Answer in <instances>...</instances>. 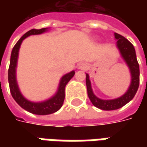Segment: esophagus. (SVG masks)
<instances>
[{"mask_svg":"<svg viewBox=\"0 0 147 147\" xmlns=\"http://www.w3.org/2000/svg\"><path fill=\"white\" fill-rule=\"evenodd\" d=\"M86 67H87V66H86L85 65H79V69H85Z\"/></svg>","mask_w":147,"mask_h":147,"instance_id":"esophagus-1","label":"esophagus"}]
</instances>
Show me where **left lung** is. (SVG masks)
Masks as SVG:
<instances>
[{"mask_svg":"<svg viewBox=\"0 0 147 147\" xmlns=\"http://www.w3.org/2000/svg\"><path fill=\"white\" fill-rule=\"evenodd\" d=\"M115 37L117 40V47L119 50L123 59L127 63L131 73V84L127 91L122 96L114 100H101L94 95L89 75L86 74V84L88 88V95L94 106L103 110H118L128 103L136 95L140 82V70L137 59L136 51L133 44L122 35L115 32Z\"/></svg>","mask_w":147,"mask_h":147,"instance_id":"left-lung-1","label":"left lung"}]
</instances>
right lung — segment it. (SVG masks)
<instances>
[{"label": "right lung", "mask_w": 147, "mask_h": 147, "mask_svg": "<svg viewBox=\"0 0 147 147\" xmlns=\"http://www.w3.org/2000/svg\"><path fill=\"white\" fill-rule=\"evenodd\" d=\"M47 28H41V29H31L30 31L27 32L23 37L20 38L14 45V48L11 52L10 56V63L8 70V81L9 85L10 93L12 95L14 100L20 105L23 109L30 112L34 115H46L53 114L55 112L58 111L63 105L65 100V88L66 84L69 82L71 78L74 77L75 72L71 71L70 73L65 74L62 77L59 82L58 91L51 98L48 99L42 102H32L25 99L20 92L17 81H16V66H17V60L19 55V51L21 43L24 39L30 35H37L43 33L47 31Z\"/></svg>", "instance_id": "obj_1"}]
</instances>
